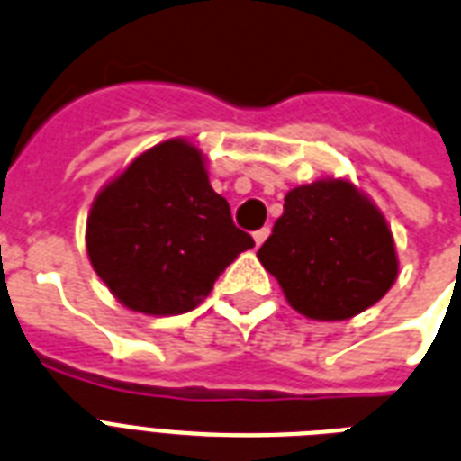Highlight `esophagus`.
Wrapping results in <instances>:
<instances>
[{"label": "esophagus", "mask_w": 461, "mask_h": 461, "mask_svg": "<svg viewBox=\"0 0 461 461\" xmlns=\"http://www.w3.org/2000/svg\"><path fill=\"white\" fill-rule=\"evenodd\" d=\"M255 242L257 245H262L264 240H267V235H269V228H259V230H255Z\"/></svg>", "instance_id": "1"}]
</instances>
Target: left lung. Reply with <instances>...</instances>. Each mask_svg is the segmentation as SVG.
<instances>
[{
    "label": "left lung",
    "mask_w": 461,
    "mask_h": 461,
    "mask_svg": "<svg viewBox=\"0 0 461 461\" xmlns=\"http://www.w3.org/2000/svg\"><path fill=\"white\" fill-rule=\"evenodd\" d=\"M257 257L310 320H346L375 305L399 267L383 213L346 180L288 192Z\"/></svg>",
    "instance_id": "1"
}]
</instances>
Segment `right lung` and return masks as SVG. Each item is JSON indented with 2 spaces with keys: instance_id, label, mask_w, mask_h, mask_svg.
<instances>
[{
  "instance_id": "right-lung-1",
  "label": "right lung",
  "mask_w": 461,
  "mask_h": 461,
  "mask_svg": "<svg viewBox=\"0 0 461 461\" xmlns=\"http://www.w3.org/2000/svg\"><path fill=\"white\" fill-rule=\"evenodd\" d=\"M252 235L235 228L212 190L202 153L170 139L141 153L95 197L86 249L95 274L127 308L180 315L197 308Z\"/></svg>"
}]
</instances>
